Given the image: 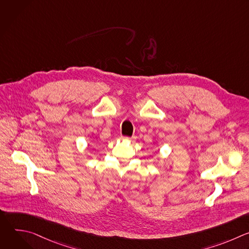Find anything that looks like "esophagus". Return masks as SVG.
<instances>
[{
	"label": "esophagus",
	"instance_id": "1",
	"mask_svg": "<svg viewBox=\"0 0 249 249\" xmlns=\"http://www.w3.org/2000/svg\"><path fill=\"white\" fill-rule=\"evenodd\" d=\"M120 139L121 140H128V141H131V142H134L135 140H136V136H132V137H123V136H121L120 137Z\"/></svg>",
	"mask_w": 249,
	"mask_h": 249
}]
</instances>
